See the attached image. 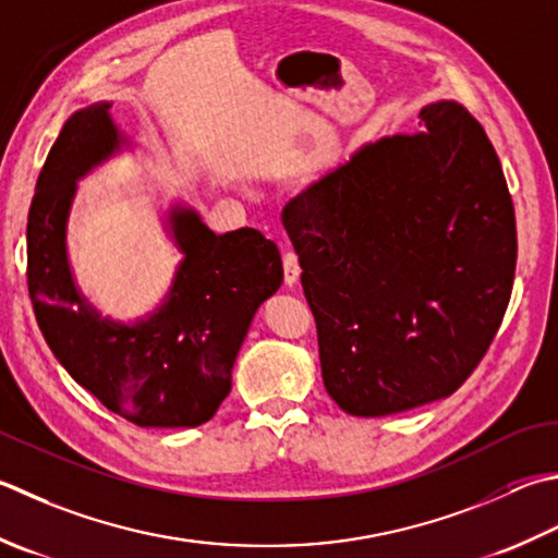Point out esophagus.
Returning <instances> with one entry per match:
<instances>
[{
	"instance_id": "esophagus-1",
	"label": "esophagus",
	"mask_w": 558,
	"mask_h": 558,
	"mask_svg": "<svg viewBox=\"0 0 558 558\" xmlns=\"http://www.w3.org/2000/svg\"><path fill=\"white\" fill-rule=\"evenodd\" d=\"M282 270H286V286H294L300 280V260L294 251L282 254Z\"/></svg>"
}]
</instances>
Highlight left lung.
<instances>
[{"label": "left lung", "mask_w": 558, "mask_h": 558, "mask_svg": "<svg viewBox=\"0 0 558 558\" xmlns=\"http://www.w3.org/2000/svg\"><path fill=\"white\" fill-rule=\"evenodd\" d=\"M418 125L360 147L282 210L324 385L351 416L454 395L515 280V207L484 128L454 101L425 106Z\"/></svg>", "instance_id": "left-lung-1"}]
</instances>
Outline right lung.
<instances>
[{
    "mask_svg": "<svg viewBox=\"0 0 558 558\" xmlns=\"http://www.w3.org/2000/svg\"><path fill=\"white\" fill-rule=\"evenodd\" d=\"M108 104L76 111L48 151L28 210V294L62 367L140 428H195L232 389V367L258 304L280 288L278 246L258 229L215 234L173 213L185 254L167 304L137 326L98 319L72 282L64 225L76 179L118 147Z\"/></svg>",
    "mask_w": 558,
    "mask_h": 558,
    "instance_id": "add662e5",
    "label": "right lung"
}]
</instances>
